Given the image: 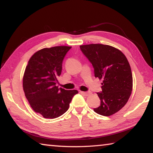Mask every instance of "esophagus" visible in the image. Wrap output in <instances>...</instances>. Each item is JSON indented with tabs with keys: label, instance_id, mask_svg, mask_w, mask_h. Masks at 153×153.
I'll return each mask as SVG.
<instances>
[{
	"label": "esophagus",
	"instance_id": "1",
	"mask_svg": "<svg viewBox=\"0 0 153 153\" xmlns=\"http://www.w3.org/2000/svg\"><path fill=\"white\" fill-rule=\"evenodd\" d=\"M81 94H82L83 95H84V96H88L90 94V93L88 92H81Z\"/></svg>",
	"mask_w": 153,
	"mask_h": 153
}]
</instances>
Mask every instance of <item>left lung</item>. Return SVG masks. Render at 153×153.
Listing matches in <instances>:
<instances>
[{"instance_id": "obj_1", "label": "left lung", "mask_w": 153, "mask_h": 153, "mask_svg": "<svg viewBox=\"0 0 153 153\" xmlns=\"http://www.w3.org/2000/svg\"><path fill=\"white\" fill-rule=\"evenodd\" d=\"M79 47L94 67L95 77L103 79L102 91L97 92L100 105L94 111L103 116L112 115L125 106L132 91L128 59L122 52L109 45L90 44Z\"/></svg>"}]
</instances>
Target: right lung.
<instances>
[{
  "label": "right lung",
  "instance_id": "right-lung-1",
  "mask_svg": "<svg viewBox=\"0 0 153 153\" xmlns=\"http://www.w3.org/2000/svg\"><path fill=\"white\" fill-rule=\"evenodd\" d=\"M71 47L66 46L38 51L28 61L23 77L25 97L35 112L45 118L54 119L68 110L77 90H67L56 86L61 74L63 59Z\"/></svg>",
  "mask_w": 153,
  "mask_h": 153
}]
</instances>
